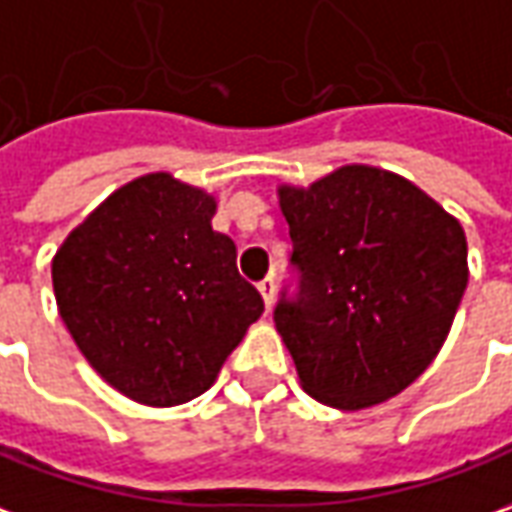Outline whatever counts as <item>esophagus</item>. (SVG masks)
<instances>
[{
    "label": "esophagus",
    "instance_id": "34e87169",
    "mask_svg": "<svg viewBox=\"0 0 512 512\" xmlns=\"http://www.w3.org/2000/svg\"><path fill=\"white\" fill-rule=\"evenodd\" d=\"M259 292H262L264 306L270 309V306H273V298H276V281H273V276H267L264 281H259Z\"/></svg>",
    "mask_w": 512,
    "mask_h": 512
}]
</instances>
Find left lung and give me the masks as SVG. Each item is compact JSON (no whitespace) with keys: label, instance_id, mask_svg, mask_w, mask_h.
<instances>
[{"label":"left lung","instance_id":"left-lung-1","mask_svg":"<svg viewBox=\"0 0 512 512\" xmlns=\"http://www.w3.org/2000/svg\"><path fill=\"white\" fill-rule=\"evenodd\" d=\"M278 206L301 290L273 317L301 387L348 412L398 396L438 357L463 301V225L412 181L368 164L284 183Z\"/></svg>","mask_w":512,"mask_h":512}]
</instances>
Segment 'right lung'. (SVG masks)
<instances>
[{
  "instance_id": "right-lung-1",
  "label": "right lung",
  "mask_w": 512,
  "mask_h": 512,
  "mask_svg": "<svg viewBox=\"0 0 512 512\" xmlns=\"http://www.w3.org/2000/svg\"><path fill=\"white\" fill-rule=\"evenodd\" d=\"M217 200L169 172L119 186L63 239L52 287L88 365L122 396L175 407L206 393L264 312L236 270Z\"/></svg>"
}]
</instances>
